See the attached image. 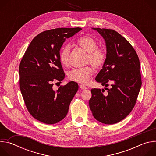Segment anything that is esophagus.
Instances as JSON below:
<instances>
[{
  "label": "esophagus",
  "mask_w": 156,
  "mask_h": 156,
  "mask_svg": "<svg viewBox=\"0 0 156 156\" xmlns=\"http://www.w3.org/2000/svg\"><path fill=\"white\" fill-rule=\"evenodd\" d=\"M80 87L81 89H83V90H86V89H87V87L86 86H84L83 84H80Z\"/></svg>",
  "instance_id": "obj_1"
}]
</instances>
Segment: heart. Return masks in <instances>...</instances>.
I'll list each match as a JSON object with an SVG mask.
<instances>
[{
    "instance_id": "1",
    "label": "heart",
    "mask_w": 156,
    "mask_h": 156,
    "mask_svg": "<svg viewBox=\"0 0 156 156\" xmlns=\"http://www.w3.org/2000/svg\"><path fill=\"white\" fill-rule=\"evenodd\" d=\"M77 43L78 45L86 52L88 53L87 60L94 66H99L104 62L105 55L102 49H98V45L96 41L91 37L83 36L80 37ZM70 47L66 45L62 49L59 58L63 65H66L69 62ZM93 73V69L91 66L85 67L74 69L69 72V77L71 80L80 83H87L90 80L91 76Z\"/></svg>"
}]
</instances>
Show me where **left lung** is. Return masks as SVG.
Wrapping results in <instances>:
<instances>
[{"label":"left lung","instance_id":"obj_1","mask_svg":"<svg viewBox=\"0 0 156 156\" xmlns=\"http://www.w3.org/2000/svg\"><path fill=\"white\" fill-rule=\"evenodd\" d=\"M104 38L106 58L96 81L110 87L94 88L89 105L94 117L99 122L111 125L124 119L134 107L141 86L138 56L130 43L117 31L94 28Z\"/></svg>","mask_w":156,"mask_h":156}]
</instances>
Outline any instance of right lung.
I'll return each instance as SVG.
<instances>
[{
    "instance_id": "1",
    "label": "right lung",
    "mask_w": 156,
    "mask_h": 156,
    "mask_svg": "<svg viewBox=\"0 0 156 156\" xmlns=\"http://www.w3.org/2000/svg\"><path fill=\"white\" fill-rule=\"evenodd\" d=\"M82 29L61 28L45 31L31 42L20 66V87L30 114L46 124H54L68 113L70 102L78 90L70 81L54 91L53 81L65 78L59 55L65 39Z\"/></svg>"
}]
</instances>
